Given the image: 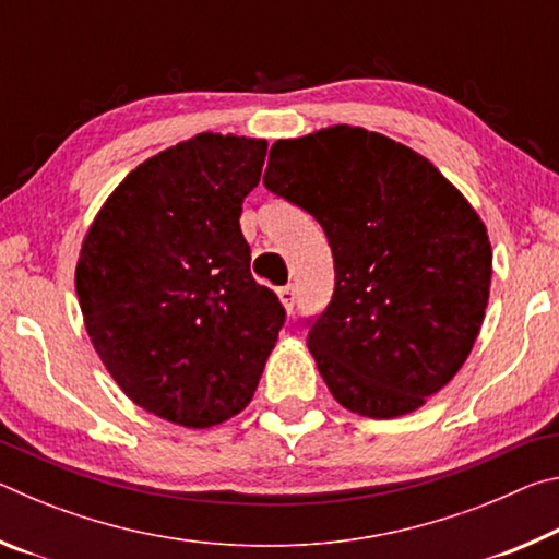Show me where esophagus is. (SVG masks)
<instances>
[{"mask_svg": "<svg viewBox=\"0 0 559 559\" xmlns=\"http://www.w3.org/2000/svg\"><path fill=\"white\" fill-rule=\"evenodd\" d=\"M278 298H281V302H283V308L288 310H293V306H296V286H283V288H278Z\"/></svg>", "mask_w": 559, "mask_h": 559, "instance_id": "esophagus-1", "label": "esophagus"}]
</instances>
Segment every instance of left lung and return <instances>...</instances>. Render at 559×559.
Segmentation results:
<instances>
[{
    "mask_svg": "<svg viewBox=\"0 0 559 559\" xmlns=\"http://www.w3.org/2000/svg\"><path fill=\"white\" fill-rule=\"evenodd\" d=\"M263 185L333 249V300L308 333L330 394L370 419L427 404L486 318L493 249L478 212L427 157L357 126L276 140Z\"/></svg>",
    "mask_w": 559,
    "mask_h": 559,
    "instance_id": "obj_1",
    "label": "left lung"
}]
</instances>
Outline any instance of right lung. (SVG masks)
<instances>
[{"label":"right lung","instance_id":"obj_1","mask_svg":"<svg viewBox=\"0 0 559 559\" xmlns=\"http://www.w3.org/2000/svg\"><path fill=\"white\" fill-rule=\"evenodd\" d=\"M269 143L200 132L103 202L75 263L83 323L128 400L187 429L249 406L286 318L251 276L239 216Z\"/></svg>","mask_w":559,"mask_h":559}]
</instances>
